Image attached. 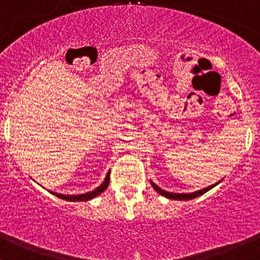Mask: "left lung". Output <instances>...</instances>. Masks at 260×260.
Wrapping results in <instances>:
<instances>
[{"mask_svg":"<svg viewBox=\"0 0 260 260\" xmlns=\"http://www.w3.org/2000/svg\"><path fill=\"white\" fill-rule=\"evenodd\" d=\"M152 185V188L156 190L157 192H159L160 195H162V197L168 198V199H174V200H190V199H194V198H198L200 197V195H203L204 192H207L208 190H210L211 188H214V186L216 185V184H219V181L216 184H214V185H210L208 186V188L205 189H202V190H198V191H194V192H186V194H178V192H169V191H165V190H162L161 188H159V186L156 185V184H154L152 181H150Z\"/></svg>","mask_w":260,"mask_h":260,"instance_id":"left-lung-1","label":"left lung"}]
</instances>
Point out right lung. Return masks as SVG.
I'll list each match as a JSON object with an SVG mask.
<instances>
[{"label":"right lung","instance_id":"right-lung-1","mask_svg":"<svg viewBox=\"0 0 260 260\" xmlns=\"http://www.w3.org/2000/svg\"><path fill=\"white\" fill-rule=\"evenodd\" d=\"M109 183H110V171H109L108 174H106V178L105 180H104V183L101 184L100 186H98L95 190H92V191L90 192H86V194H80V195H63V194H57V192H53V191H50L51 194H53L55 197L60 198V199H63V200H69V202H87V200L92 199V198L98 197V195H100L101 192L105 191L106 188L109 186Z\"/></svg>","mask_w":260,"mask_h":260}]
</instances>
